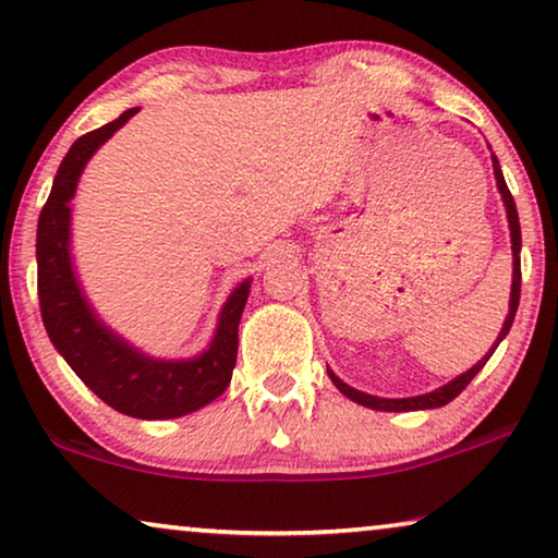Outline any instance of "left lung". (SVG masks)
Listing matches in <instances>:
<instances>
[{"label": "left lung", "instance_id": "1", "mask_svg": "<svg viewBox=\"0 0 558 558\" xmlns=\"http://www.w3.org/2000/svg\"><path fill=\"white\" fill-rule=\"evenodd\" d=\"M494 171H496V183H498V191L500 196H504V204H506V214H508V226H511V244H513V284H511V312H508L506 317V325L500 329L498 335V342L508 335V329L513 325V317H515V310H519V299H521V226H519V211H515V201L511 196V191H508L504 173H500V166H498V158L494 156ZM498 342L494 344V350H490L486 357H483L478 365L468 369L460 377H456L453 383H448L446 387H440V390L435 392H427V395H417V398H402V400H387V398H375V395H365L360 390H354V387L344 385L342 379H339L335 373H329L332 377V383L337 385V390L347 395V398L360 402V405L365 408H373V410H385V413H408V410H430V408H442L448 405L450 400H456L460 392L465 390L468 383L481 373L483 365H486L490 354L496 352Z\"/></svg>", "mask_w": 558, "mask_h": 558}]
</instances>
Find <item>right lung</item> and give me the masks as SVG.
Instances as JSON below:
<instances>
[{"instance_id": "right-lung-1", "label": "right lung", "mask_w": 558, "mask_h": 558, "mask_svg": "<svg viewBox=\"0 0 558 558\" xmlns=\"http://www.w3.org/2000/svg\"><path fill=\"white\" fill-rule=\"evenodd\" d=\"M135 112L138 108L125 110L112 123L80 135L62 158L37 223V294L52 344L102 402L131 417L166 420L208 405L229 387L236 365L239 322L252 281H244L229 296L208 352L189 362L145 357L105 329L90 312L70 266V198L87 158Z\"/></svg>"}]
</instances>
